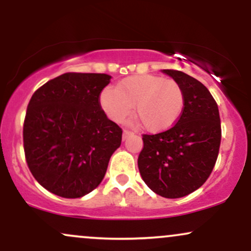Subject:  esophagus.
Returning <instances> with one entry per match:
<instances>
[{
    "label": "esophagus",
    "mask_w": 251,
    "mask_h": 251,
    "mask_svg": "<svg viewBox=\"0 0 251 251\" xmlns=\"http://www.w3.org/2000/svg\"><path fill=\"white\" fill-rule=\"evenodd\" d=\"M133 134H134L133 132L128 131V129H124V132H123V139L126 140V139H127V138L132 137V135H133Z\"/></svg>",
    "instance_id": "1"
}]
</instances>
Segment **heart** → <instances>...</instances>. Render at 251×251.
Segmentation results:
<instances>
[{"label":"heart","instance_id":"b5f03b06","mask_svg":"<svg viewBox=\"0 0 251 251\" xmlns=\"http://www.w3.org/2000/svg\"><path fill=\"white\" fill-rule=\"evenodd\" d=\"M100 105L112 122L123 123L134 112L150 132H163L177 123L184 108V94L175 80L144 74L124 79L117 87H106Z\"/></svg>","mask_w":251,"mask_h":251}]
</instances>
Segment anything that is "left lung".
Masks as SVG:
<instances>
[{"label": "left lung", "mask_w": 251, "mask_h": 251, "mask_svg": "<svg viewBox=\"0 0 251 251\" xmlns=\"http://www.w3.org/2000/svg\"><path fill=\"white\" fill-rule=\"evenodd\" d=\"M180 86L184 108L174 127L144 134L138 168L146 185L165 198H180L208 179L221 144L218 106L209 89L179 71L163 70Z\"/></svg>", "instance_id": "left-lung-1"}]
</instances>
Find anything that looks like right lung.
<instances>
[{"instance_id": "1", "label": "right lung", "mask_w": 251, "mask_h": 251, "mask_svg": "<svg viewBox=\"0 0 251 251\" xmlns=\"http://www.w3.org/2000/svg\"><path fill=\"white\" fill-rule=\"evenodd\" d=\"M108 74L65 73L41 86L28 103L25 159L40 185L63 198H80L101 183L123 131L99 102Z\"/></svg>"}]
</instances>
